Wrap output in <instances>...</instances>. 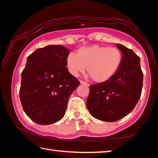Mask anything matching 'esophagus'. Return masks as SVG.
Here are the masks:
<instances>
[{
	"mask_svg": "<svg viewBox=\"0 0 158 158\" xmlns=\"http://www.w3.org/2000/svg\"><path fill=\"white\" fill-rule=\"evenodd\" d=\"M80 83H81V84H83V85H84L89 86V84L87 83H85V82H84V81H80Z\"/></svg>",
	"mask_w": 158,
	"mask_h": 158,
	"instance_id": "1",
	"label": "esophagus"
}]
</instances>
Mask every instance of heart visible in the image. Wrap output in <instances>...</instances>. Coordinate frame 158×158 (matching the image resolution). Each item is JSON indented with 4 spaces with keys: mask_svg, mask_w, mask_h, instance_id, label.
Returning a JSON list of instances; mask_svg holds the SVG:
<instances>
[{
    "mask_svg": "<svg viewBox=\"0 0 158 158\" xmlns=\"http://www.w3.org/2000/svg\"><path fill=\"white\" fill-rule=\"evenodd\" d=\"M122 62V53L117 47L94 44L82 47L77 51V55L69 54L66 65L73 76L87 72L96 83H104L116 74Z\"/></svg>",
    "mask_w": 158,
    "mask_h": 158,
    "instance_id": "obj_1",
    "label": "heart"
}]
</instances>
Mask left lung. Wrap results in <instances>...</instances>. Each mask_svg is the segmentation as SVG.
<instances>
[{"label":"left lung","mask_w":158,"mask_h":158,"mask_svg":"<svg viewBox=\"0 0 158 158\" xmlns=\"http://www.w3.org/2000/svg\"><path fill=\"white\" fill-rule=\"evenodd\" d=\"M116 46L122 53L119 69L109 81L90 85L86 101L90 114L103 122H116L128 115L142 93L143 74L140 58L124 45Z\"/></svg>","instance_id":"obj_1"}]
</instances>
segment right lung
Segmentation results:
<instances>
[{"mask_svg":"<svg viewBox=\"0 0 158 158\" xmlns=\"http://www.w3.org/2000/svg\"><path fill=\"white\" fill-rule=\"evenodd\" d=\"M69 54L62 45H48L27 57L19 96L23 111L36 124H52L62 119L69 97L78 87L80 82L66 68Z\"/></svg>","mask_w":158,"mask_h":158,"instance_id":"add662e5","label":"right lung"}]
</instances>
